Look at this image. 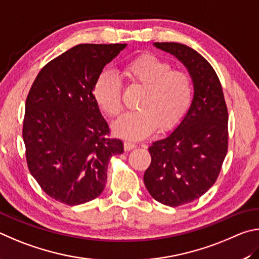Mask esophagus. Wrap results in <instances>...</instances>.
<instances>
[{
  "instance_id": "esophagus-1",
  "label": "esophagus",
  "mask_w": 259,
  "mask_h": 259,
  "mask_svg": "<svg viewBox=\"0 0 259 259\" xmlns=\"http://www.w3.org/2000/svg\"><path fill=\"white\" fill-rule=\"evenodd\" d=\"M134 148H137V144H135V143H132V142H125L124 143L125 151H131Z\"/></svg>"
}]
</instances>
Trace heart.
Here are the masks:
<instances>
[{
	"mask_svg": "<svg viewBox=\"0 0 259 259\" xmlns=\"http://www.w3.org/2000/svg\"><path fill=\"white\" fill-rule=\"evenodd\" d=\"M121 74L128 81L144 89L138 102L140 110L121 116L112 125L117 137L138 141L159 132L174 130L189 111L193 98L190 76L182 70H171L168 62L153 54H142L122 67ZM95 102L108 116L121 111V86L117 77L103 71L93 88Z\"/></svg>",
	"mask_w": 259,
	"mask_h": 259,
	"instance_id": "obj_1",
	"label": "heart"
}]
</instances>
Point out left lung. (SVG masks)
Segmentation results:
<instances>
[{"instance_id":"left-lung-1","label":"left lung","mask_w":259,"mask_h":259,"mask_svg":"<svg viewBox=\"0 0 259 259\" xmlns=\"http://www.w3.org/2000/svg\"><path fill=\"white\" fill-rule=\"evenodd\" d=\"M187 68L193 99L183 120L166 138L149 147L151 164L143 180L162 205L196 200L215 183L228 152V108L214 68L200 53L180 43H153Z\"/></svg>"}]
</instances>
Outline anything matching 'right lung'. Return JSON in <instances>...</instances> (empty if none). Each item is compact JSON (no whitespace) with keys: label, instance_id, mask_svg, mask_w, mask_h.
<instances>
[{"label":"right lung","instance_id":"1","mask_svg":"<svg viewBox=\"0 0 259 259\" xmlns=\"http://www.w3.org/2000/svg\"><path fill=\"white\" fill-rule=\"evenodd\" d=\"M127 44H79L50 61L31 85L24 138L30 174L43 191L69 206L99 197L110 158L124 152L93 97L107 63Z\"/></svg>","mask_w":259,"mask_h":259}]
</instances>
